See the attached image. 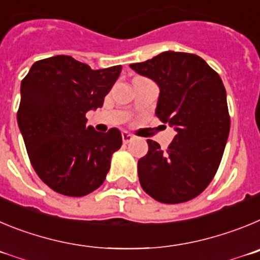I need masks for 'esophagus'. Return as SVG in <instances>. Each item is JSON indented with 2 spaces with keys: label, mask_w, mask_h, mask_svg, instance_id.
I'll use <instances>...</instances> for the list:
<instances>
[{
  "label": "esophagus",
  "mask_w": 260,
  "mask_h": 260,
  "mask_svg": "<svg viewBox=\"0 0 260 260\" xmlns=\"http://www.w3.org/2000/svg\"><path fill=\"white\" fill-rule=\"evenodd\" d=\"M121 140H123L124 144H128V142H131L133 140V136L128 132H123L121 133Z\"/></svg>",
  "instance_id": "obj_1"
}]
</instances>
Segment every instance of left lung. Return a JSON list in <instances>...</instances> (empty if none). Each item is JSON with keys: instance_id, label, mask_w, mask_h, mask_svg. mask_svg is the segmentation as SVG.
Listing matches in <instances>:
<instances>
[{"instance_id": "obj_1", "label": "left lung", "mask_w": 260, "mask_h": 260, "mask_svg": "<svg viewBox=\"0 0 260 260\" xmlns=\"http://www.w3.org/2000/svg\"><path fill=\"white\" fill-rule=\"evenodd\" d=\"M129 66L158 84L155 114L176 129L167 150L147 140L149 151L137 165L140 184L158 202L193 200L214 179L228 140L223 81L202 58L181 51H165Z\"/></svg>"}]
</instances>
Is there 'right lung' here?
<instances>
[{"mask_svg": "<svg viewBox=\"0 0 260 260\" xmlns=\"http://www.w3.org/2000/svg\"><path fill=\"white\" fill-rule=\"evenodd\" d=\"M120 71L55 55L35 62L22 80L19 129L32 167L57 193L83 197L106 179L121 135L116 128L100 133L86 127L85 114L102 107Z\"/></svg>", "mask_w": 260, "mask_h": 260, "instance_id": "add662e5", "label": "right lung"}]
</instances>
